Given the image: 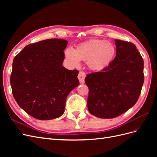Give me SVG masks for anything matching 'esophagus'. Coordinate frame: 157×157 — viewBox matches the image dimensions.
<instances>
[{
    "label": "esophagus",
    "instance_id": "obj_1",
    "mask_svg": "<svg viewBox=\"0 0 157 157\" xmlns=\"http://www.w3.org/2000/svg\"><path fill=\"white\" fill-rule=\"evenodd\" d=\"M85 77H86V74H85V73L83 72V71H80V72H79V73H78V78L79 80L80 84L84 83V78H85Z\"/></svg>",
    "mask_w": 157,
    "mask_h": 157
}]
</instances>
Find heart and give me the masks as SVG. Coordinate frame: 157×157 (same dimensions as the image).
Segmentation results:
<instances>
[{"label":"heart","instance_id":"b5f03b06","mask_svg":"<svg viewBox=\"0 0 157 157\" xmlns=\"http://www.w3.org/2000/svg\"><path fill=\"white\" fill-rule=\"evenodd\" d=\"M116 48L112 42L93 39L78 44L76 49L68 48L66 58L74 66L80 64V60L86 61L90 69L100 71L105 69L113 60Z\"/></svg>","mask_w":157,"mask_h":157}]
</instances>
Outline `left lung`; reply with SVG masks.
Segmentation results:
<instances>
[{
    "label": "left lung",
    "instance_id": "1",
    "mask_svg": "<svg viewBox=\"0 0 157 157\" xmlns=\"http://www.w3.org/2000/svg\"><path fill=\"white\" fill-rule=\"evenodd\" d=\"M116 57L101 72L86 75L88 109L92 115L113 118L134 106L144 82V60L136 46L115 40Z\"/></svg>",
    "mask_w": 157,
    "mask_h": 157
}]
</instances>
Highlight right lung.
Segmentation results:
<instances>
[{
  "instance_id": "add662e5",
  "label": "right lung",
  "mask_w": 157,
  "mask_h": 157,
  "mask_svg": "<svg viewBox=\"0 0 157 157\" xmlns=\"http://www.w3.org/2000/svg\"><path fill=\"white\" fill-rule=\"evenodd\" d=\"M67 43L58 39L42 40L26 46L13 59L10 77L13 98L36 119L62 115L67 96L79 84L78 71L62 65Z\"/></svg>"
}]
</instances>
